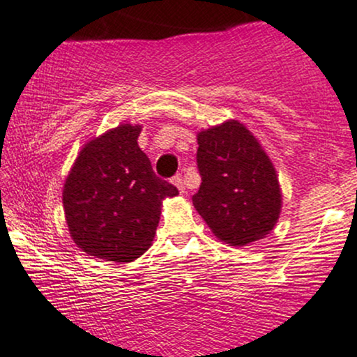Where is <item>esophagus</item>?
Masks as SVG:
<instances>
[{"instance_id": "obj_1", "label": "esophagus", "mask_w": 357, "mask_h": 357, "mask_svg": "<svg viewBox=\"0 0 357 357\" xmlns=\"http://www.w3.org/2000/svg\"><path fill=\"white\" fill-rule=\"evenodd\" d=\"M172 183H174V185L178 188L180 194H185V185H183V180H182V177H180V175H175V177L172 178Z\"/></svg>"}]
</instances>
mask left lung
<instances>
[{"label": "left lung", "mask_w": 357, "mask_h": 357, "mask_svg": "<svg viewBox=\"0 0 357 357\" xmlns=\"http://www.w3.org/2000/svg\"><path fill=\"white\" fill-rule=\"evenodd\" d=\"M199 192L195 211L219 241L244 247L274 230L282 211L278 172L254 133L225 120L197 133Z\"/></svg>", "instance_id": "1"}]
</instances>
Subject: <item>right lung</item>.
I'll use <instances>...</instances> for the list:
<instances>
[{
    "label": "right lung",
    "mask_w": 357,
    "mask_h": 357,
    "mask_svg": "<svg viewBox=\"0 0 357 357\" xmlns=\"http://www.w3.org/2000/svg\"><path fill=\"white\" fill-rule=\"evenodd\" d=\"M142 125L120 123L79 150L63 185L70 236L83 252L132 262L152 245L162 202L178 195L138 146Z\"/></svg>",
    "instance_id": "obj_1"
}]
</instances>
